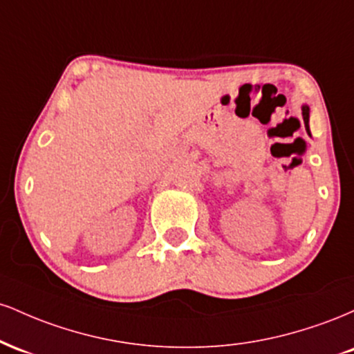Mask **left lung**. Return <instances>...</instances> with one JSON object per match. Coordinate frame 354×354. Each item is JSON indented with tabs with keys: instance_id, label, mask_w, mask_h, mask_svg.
I'll return each mask as SVG.
<instances>
[{
	"instance_id": "1",
	"label": "left lung",
	"mask_w": 354,
	"mask_h": 354,
	"mask_svg": "<svg viewBox=\"0 0 354 354\" xmlns=\"http://www.w3.org/2000/svg\"><path fill=\"white\" fill-rule=\"evenodd\" d=\"M301 111H303V120H304V126H306V131L310 133V108H308L306 104H303Z\"/></svg>"
}]
</instances>
